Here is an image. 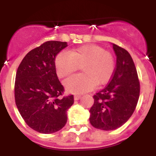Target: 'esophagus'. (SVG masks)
Listing matches in <instances>:
<instances>
[{
	"label": "esophagus",
	"instance_id": "34e87169",
	"mask_svg": "<svg viewBox=\"0 0 156 156\" xmlns=\"http://www.w3.org/2000/svg\"><path fill=\"white\" fill-rule=\"evenodd\" d=\"M80 98H81L80 94H75V95H74V100H76V101L80 99Z\"/></svg>",
	"mask_w": 156,
	"mask_h": 156
}]
</instances>
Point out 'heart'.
<instances>
[{"label":"heart","mask_w":156,"mask_h":156,"mask_svg":"<svg viewBox=\"0 0 156 156\" xmlns=\"http://www.w3.org/2000/svg\"><path fill=\"white\" fill-rule=\"evenodd\" d=\"M80 66H82L83 73L72 76L64 82L71 93H84L94 89L97 83H107L115 72V58L102 47L95 44L83 45L69 52L62 51L55 58L56 72L60 78L68 76Z\"/></svg>","instance_id":"b5f03b06"}]
</instances>
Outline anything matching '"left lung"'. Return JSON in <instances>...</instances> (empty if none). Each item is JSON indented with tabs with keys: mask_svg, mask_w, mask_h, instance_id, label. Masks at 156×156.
<instances>
[{
	"mask_svg": "<svg viewBox=\"0 0 156 156\" xmlns=\"http://www.w3.org/2000/svg\"><path fill=\"white\" fill-rule=\"evenodd\" d=\"M116 55V66L105 87L93 96L90 109V124L102 130L120 127L133 113L140 95V81L129 52L112 44Z\"/></svg>",
	"mask_w": 156,
	"mask_h": 156,
	"instance_id": "obj_1",
	"label": "left lung"
}]
</instances>
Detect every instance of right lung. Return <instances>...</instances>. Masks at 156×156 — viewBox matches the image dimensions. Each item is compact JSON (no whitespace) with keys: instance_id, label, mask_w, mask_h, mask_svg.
<instances>
[{"instance_id":"add662e5","label":"right lung","mask_w":156,"mask_h":156,"mask_svg":"<svg viewBox=\"0 0 156 156\" xmlns=\"http://www.w3.org/2000/svg\"><path fill=\"white\" fill-rule=\"evenodd\" d=\"M67 43L50 41L30 51L17 69L15 100L27 125L41 133L64 127L66 111L74 102L73 94L62 97L64 87L56 74L55 58Z\"/></svg>"}]
</instances>
